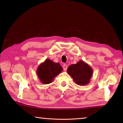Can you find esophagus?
<instances>
[{"label":"esophagus","mask_w":123,"mask_h":123,"mask_svg":"<svg viewBox=\"0 0 123 123\" xmlns=\"http://www.w3.org/2000/svg\"><path fill=\"white\" fill-rule=\"evenodd\" d=\"M63 69L65 71H66L67 69V66L66 64H64L63 65Z\"/></svg>","instance_id":"34e87169"}]
</instances>
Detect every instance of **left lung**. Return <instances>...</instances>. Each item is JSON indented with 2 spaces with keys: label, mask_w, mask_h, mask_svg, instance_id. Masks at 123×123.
<instances>
[{
  "label": "left lung",
  "mask_w": 123,
  "mask_h": 123,
  "mask_svg": "<svg viewBox=\"0 0 123 123\" xmlns=\"http://www.w3.org/2000/svg\"><path fill=\"white\" fill-rule=\"evenodd\" d=\"M67 72L73 79L76 84L81 86L89 84L93 75V70L91 67L83 61L69 66Z\"/></svg>",
  "instance_id": "8db88e82"
}]
</instances>
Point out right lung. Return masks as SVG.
<instances>
[{
	"instance_id": "add662e5",
	"label": "right lung",
	"mask_w": 123,
	"mask_h": 123,
	"mask_svg": "<svg viewBox=\"0 0 123 123\" xmlns=\"http://www.w3.org/2000/svg\"><path fill=\"white\" fill-rule=\"evenodd\" d=\"M62 71V68L59 63L47 59L37 67V74L42 83L47 84L53 81L55 77Z\"/></svg>"
}]
</instances>
